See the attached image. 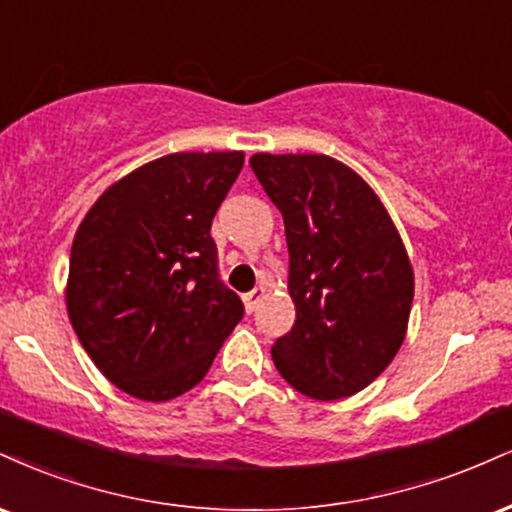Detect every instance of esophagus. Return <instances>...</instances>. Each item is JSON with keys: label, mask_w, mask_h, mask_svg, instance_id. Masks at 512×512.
<instances>
[{"label": "esophagus", "mask_w": 512, "mask_h": 512, "mask_svg": "<svg viewBox=\"0 0 512 512\" xmlns=\"http://www.w3.org/2000/svg\"><path fill=\"white\" fill-rule=\"evenodd\" d=\"M264 298V288H255V291H250V293H245L243 295V305H245V310L248 312H255L257 310V305H260V300Z\"/></svg>", "instance_id": "34e87169"}]
</instances>
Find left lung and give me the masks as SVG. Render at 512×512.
<instances>
[{
  "mask_svg": "<svg viewBox=\"0 0 512 512\" xmlns=\"http://www.w3.org/2000/svg\"><path fill=\"white\" fill-rule=\"evenodd\" d=\"M250 166L283 214L295 324L272 346L295 391L338 400L367 389L408 334L415 272L389 209L329 155L257 152Z\"/></svg>",
  "mask_w": 512,
  "mask_h": 512,
  "instance_id": "left-lung-1",
  "label": "left lung"
}]
</instances>
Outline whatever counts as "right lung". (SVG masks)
Masks as SVG:
<instances>
[{
    "mask_svg": "<svg viewBox=\"0 0 512 512\" xmlns=\"http://www.w3.org/2000/svg\"><path fill=\"white\" fill-rule=\"evenodd\" d=\"M233 152L152 159L97 197L71 245L66 310L116 389L166 403L205 379L243 317L209 229L243 169Z\"/></svg>",
    "mask_w": 512,
    "mask_h": 512,
    "instance_id": "add662e5",
    "label": "right lung"
}]
</instances>
